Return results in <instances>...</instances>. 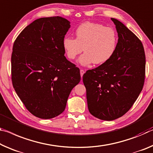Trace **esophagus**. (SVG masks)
I'll return each mask as SVG.
<instances>
[{
    "mask_svg": "<svg viewBox=\"0 0 153 153\" xmlns=\"http://www.w3.org/2000/svg\"><path fill=\"white\" fill-rule=\"evenodd\" d=\"M84 74V70H83V69H80V76H81L82 77V76H83Z\"/></svg>",
    "mask_w": 153,
    "mask_h": 153,
    "instance_id": "1",
    "label": "esophagus"
}]
</instances>
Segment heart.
<instances>
[{"label": "heart", "mask_w": 153, "mask_h": 153, "mask_svg": "<svg viewBox=\"0 0 153 153\" xmlns=\"http://www.w3.org/2000/svg\"><path fill=\"white\" fill-rule=\"evenodd\" d=\"M76 38L66 37L62 41L65 54L74 60L82 51L85 53L79 59L83 66L101 65L113 56L118 44V35L111 28L94 22H84L75 31Z\"/></svg>", "instance_id": "b5f03b06"}]
</instances>
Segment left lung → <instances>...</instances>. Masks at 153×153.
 <instances>
[{
    "label": "left lung",
    "instance_id": "obj_1",
    "mask_svg": "<svg viewBox=\"0 0 153 153\" xmlns=\"http://www.w3.org/2000/svg\"><path fill=\"white\" fill-rule=\"evenodd\" d=\"M118 33L113 56L83 76L90 113L103 120H113L127 113L143 88L146 57L143 45L120 21L111 18Z\"/></svg>",
    "mask_w": 153,
    "mask_h": 153
}]
</instances>
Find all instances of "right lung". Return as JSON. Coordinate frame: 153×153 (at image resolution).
<instances>
[{
	"mask_svg": "<svg viewBox=\"0 0 153 153\" xmlns=\"http://www.w3.org/2000/svg\"><path fill=\"white\" fill-rule=\"evenodd\" d=\"M70 26L62 17L37 19L13 43V86L26 108L42 119L63 112L71 90L81 79L79 68L65 56L62 41Z\"/></svg>",
	"mask_w": 153,
	"mask_h": 153,
	"instance_id": "add662e5",
	"label": "right lung"
}]
</instances>
